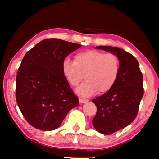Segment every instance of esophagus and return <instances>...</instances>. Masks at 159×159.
<instances>
[{"mask_svg":"<svg viewBox=\"0 0 159 159\" xmlns=\"http://www.w3.org/2000/svg\"><path fill=\"white\" fill-rule=\"evenodd\" d=\"M79 101H80V103H86V102H88V100L83 99V98H80Z\"/></svg>","mask_w":159,"mask_h":159,"instance_id":"34e87169","label":"esophagus"}]
</instances>
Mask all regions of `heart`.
I'll return each mask as SVG.
<instances>
[{
	"label": "heart",
	"instance_id": "1",
	"mask_svg": "<svg viewBox=\"0 0 159 159\" xmlns=\"http://www.w3.org/2000/svg\"><path fill=\"white\" fill-rule=\"evenodd\" d=\"M62 71L66 81L77 87L85 78V81L77 89L82 97H89L99 90L106 93L116 83L120 73V61L113 53L90 50L79 52L74 56V61L66 58L62 64Z\"/></svg>",
	"mask_w": 159,
	"mask_h": 159
}]
</instances>
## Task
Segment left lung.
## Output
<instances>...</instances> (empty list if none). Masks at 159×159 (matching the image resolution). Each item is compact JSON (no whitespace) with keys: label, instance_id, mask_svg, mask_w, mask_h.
Masks as SVG:
<instances>
[{"label":"left lung","instance_id":"left-lung-1","mask_svg":"<svg viewBox=\"0 0 159 159\" xmlns=\"http://www.w3.org/2000/svg\"><path fill=\"white\" fill-rule=\"evenodd\" d=\"M95 48L115 54L120 61V73L114 87L92 100L97 106L93 127L100 133L111 134L135 119L144 92L143 78L138 61L132 54L117 47L100 45Z\"/></svg>","mask_w":159,"mask_h":159}]
</instances>
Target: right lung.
I'll return each instance as SVG.
<instances>
[{"label":"right lung","instance_id":"obj_1","mask_svg":"<svg viewBox=\"0 0 159 159\" xmlns=\"http://www.w3.org/2000/svg\"><path fill=\"white\" fill-rule=\"evenodd\" d=\"M82 45L56 38L40 41L25 54L16 75V98L32 127L51 131L59 127L79 100L62 71L65 58Z\"/></svg>","mask_w":159,"mask_h":159}]
</instances>
